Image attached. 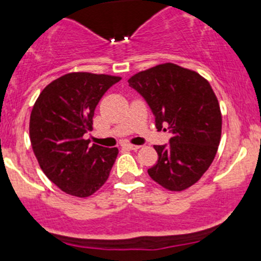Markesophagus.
Returning <instances> with one entry per match:
<instances>
[{
  "mask_svg": "<svg viewBox=\"0 0 261 261\" xmlns=\"http://www.w3.org/2000/svg\"><path fill=\"white\" fill-rule=\"evenodd\" d=\"M121 146H122L123 149H128V150H139V149H140V146L133 145V144H122Z\"/></svg>",
  "mask_w": 261,
  "mask_h": 261,
  "instance_id": "34e87169",
  "label": "esophagus"
}]
</instances>
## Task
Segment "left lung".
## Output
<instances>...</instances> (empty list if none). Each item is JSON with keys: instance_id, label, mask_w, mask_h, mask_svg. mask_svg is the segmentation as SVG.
<instances>
[{"instance_id": "8db88e82", "label": "left lung", "mask_w": 261, "mask_h": 261, "mask_svg": "<svg viewBox=\"0 0 261 261\" xmlns=\"http://www.w3.org/2000/svg\"><path fill=\"white\" fill-rule=\"evenodd\" d=\"M128 86L143 96L158 130L172 134L169 144L155 145L158 163L150 178L179 192L201 179L217 152L222 116L212 87L194 70L165 63L133 75Z\"/></svg>"}]
</instances>
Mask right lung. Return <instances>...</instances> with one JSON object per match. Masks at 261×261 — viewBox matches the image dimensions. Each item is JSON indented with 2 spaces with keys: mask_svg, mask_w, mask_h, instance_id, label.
Listing matches in <instances>:
<instances>
[{
  "mask_svg": "<svg viewBox=\"0 0 261 261\" xmlns=\"http://www.w3.org/2000/svg\"><path fill=\"white\" fill-rule=\"evenodd\" d=\"M120 77L68 73L48 84L30 116V140L39 165L57 187L88 197L109 179L117 147L89 145L96 106Z\"/></svg>",
  "mask_w": 261,
  "mask_h": 261,
  "instance_id": "add662e5",
  "label": "right lung"
}]
</instances>
